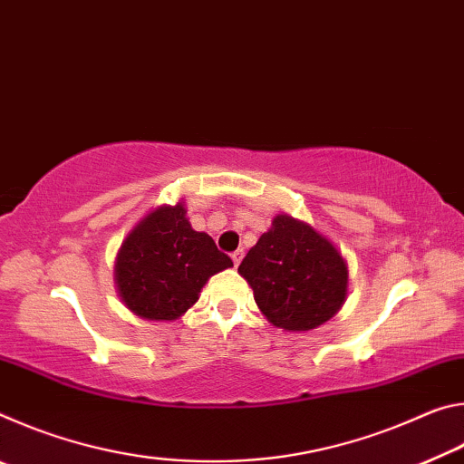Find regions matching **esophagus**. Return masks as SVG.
<instances>
[{
    "instance_id": "1",
    "label": "esophagus",
    "mask_w": 464,
    "mask_h": 464,
    "mask_svg": "<svg viewBox=\"0 0 464 464\" xmlns=\"http://www.w3.org/2000/svg\"><path fill=\"white\" fill-rule=\"evenodd\" d=\"M231 260H233V264H235V266H239V262L243 260V249L233 251V254H231Z\"/></svg>"
}]
</instances>
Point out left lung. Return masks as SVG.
Returning <instances> with one entry per match:
<instances>
[{
  "mask_svg": "<svg viewBox=\"0 0 464 464\" xmlns=\"http://www.w3.org/2000/svg\"><path fill=\"white\" fill-rule=\"evenodd\" d=\"M272 325L309 332L332 319L348 295V266L311 225L278 215L239 266Z\"/></svg>",
  "mask_w": 464,
  "mask_h": 464,
  "instance_id": "left-lung-1",
  "label": "left lung"
}]
</instances>
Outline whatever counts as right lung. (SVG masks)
I'll return each instance as SVG.
<instances>
[{
    "label": "right lung",
    "mask_w": 464,
    "mask_h": 464,
    "mask_svg": "<svg viewBox=\"0 0 464 464\" xmlns=\"http://www.w3.org/2000/svg\"><path fill=\"white\" fill-rule=\"evenodd\" d=\"M207 233L192 229L182 202L149 213L116 256L114 280L124 304L149 321H174L198 301L213 274L231 268Z\"/></svg>",
    "instance_id": "1"
}]
</instances>
